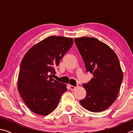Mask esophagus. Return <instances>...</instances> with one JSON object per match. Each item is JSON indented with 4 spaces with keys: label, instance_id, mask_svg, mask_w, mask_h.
<instances>
[{
    "label": "esophagus",
    "instance_id": "1",
    "mask_svg": "<svg viewBox=\"0 0 133 133\" xmlns=\"http://www.w3.org/2000/svg\"><path fill=\"white\" fill-rule=\"evenodd\" d=\"M69 87H70V89L71 90H75L76 89V87H77L73 86V85H71L70 84L69 85Z\"/></svg>",
    "mask_w": 133,
    "mask_h": 133
}]
</instances>
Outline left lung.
<instances>
[{
    "mask_svg": "<svg viewBox=\"0 0 133 133\" xmlns=\"http://www.w3.org/2000/svg\"><path fill=\"white\" fill-rule=\"evenodd\" d=\"M75 42L87 71L93 76L89 83L83 84L86 96L80 100V104L92 112L104 111L117 98L123 79L117 56L107 44L96 38L78 37Z\"/></svg>",
    "mask_w": 133,
    "mask_h": 133,
    "instance_id": "obj_1",
    "label": "left lung"
}]
</instances>
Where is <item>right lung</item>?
Instances as JSON below:
<instances>
[{"label":"right lung","instance_id":"add662e5","mask_svg":"<svg viewBox=\"0 0 133 133\" xmlns=\"http://www.w3.org/2000/svg\"><path fill=\"white\" fill-rule=\"evenodd\" d=\"M71 37L51 36L34 45L22 59L17 90L31 111L47 116L57 107L66 84L51 77L60 60L71 48Z\"/></svg>","mask_w":133,"mask_h":133}]
</instances>
